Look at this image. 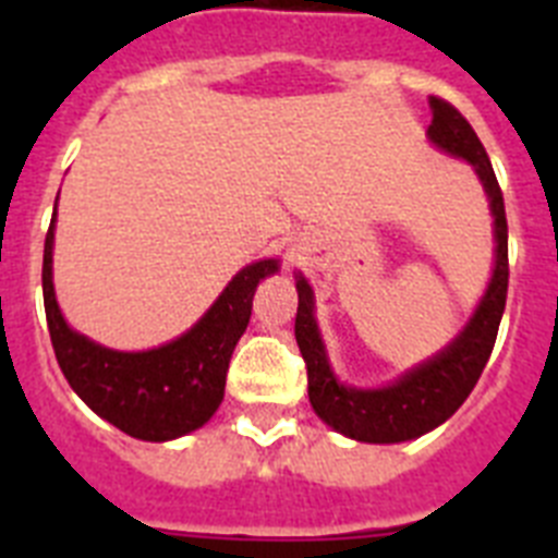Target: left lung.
<instances>
[{
	"mask_svg": "<svg viewBox=\"0 0 558 558\" xmlns=\"http://www.w3.org/2000/svg\"><path fill=\"white\" fill-rule=\"evenodd\" d=\"M430 108L433 122L427 128V136L436 147L475 167L477 179L489 195L492 218H495L497 245L492 282L461 335L436 357L405 372L391 386H343L329 368L327 349L315 324L313 288L304 276H295V290H299L295 343L307 363L310 405L329 427L368 445H397V441L425 436L463 405V399L470 397L495 349L497 327H500L506 293H509V223H506L502 192L486 147L481 145L477 133L456 106L441 97H430Z\"/></svg>",
	"mask_w": 558,
	"mask_h": 558,
	"instance_id": "left-lung-1",
	"label": "left lung"
}]
</instances>
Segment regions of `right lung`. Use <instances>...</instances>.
I'll use <instances>...</instances> for the list:
<instances>
[{
  "label": "right lung",
  "mask_w": 558,
  "mask_h": 558,
  "mask_svg": "<svg viewBox=\"0 0 558 558\" xmlns=\"http://www.w3.org/2000/svg\"><path fill=\"white\" fill-rule=\"evenodd\" d=\"M52 240L56 215L44 240V310L58 366L72 391L97 416L142 441H170L204 427L223 402L229 360L248 327L256 284L279 270V259L245 265L181 338L147 352H117L63 322L52 288Z\"/></svg>",
  "instance_id": "1"
}]
</instances>
